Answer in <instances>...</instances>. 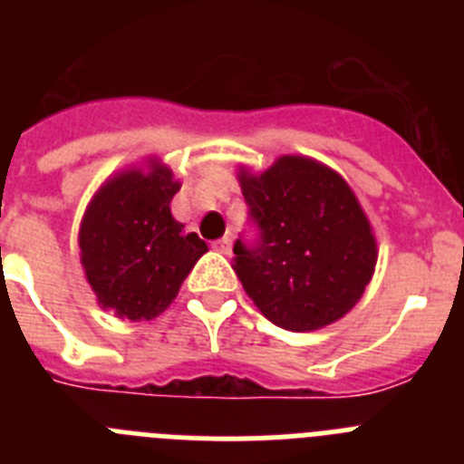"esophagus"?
Segmentation results:
<instances>
[{
  "label": "esophagus",
  "mask_w": 464,
  "mask_h": 464,
  "mask_svg": "<svg viewBox=\"0 0 464 464\" xmlns=\"http://www.w3.org/2000/svg\"><path fill=\"white\" fill-rule=\"evenodd\" d=\"M213 248L218 253H223V256H229V253H232V239H229V237H223V239L213 241Z\"/></svg>",
  "instance_id": "34e87169"
}]
</instances>
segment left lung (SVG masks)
I'll list each match as a JSON object with an SVG mask.
<instances>
[{"instance_id":"obj_1","label":"left lung","mask_w":464,"mask_h":464,"mask_svg":"<svg viewBox=\"0 0 464 464\" xmlns=\"http://www.w3.org/2000/svg\"><path fill=\"white\" fill-rule=\"evenodd\" d=\"M253 241L237 239L232 269L265 318L311 332L353 309L372 281L376 241L353 190L337 171L283 155L251 176L241 171Z\"/></svg>"}]
</instances>
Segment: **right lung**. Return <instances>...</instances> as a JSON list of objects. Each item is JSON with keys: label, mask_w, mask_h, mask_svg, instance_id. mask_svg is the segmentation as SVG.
<instances>
[{"label": "right lung", "mask_w": 464, "mask_h": 464, "mask_svg": "<svg viewBox=\"0 0 464 464\" xmlns=\"http://www.w3.org/2000/svg\"><path fill=\"white\" fill-rule=\"evenodd\" d=\"M181 183L171 169H130L92 197L79 232L81 262L104 309L127 321H150L179 295L195 262L208 251L171 216Z\"/></svg>", "instance_id": "obj_1"}]
</instances>
